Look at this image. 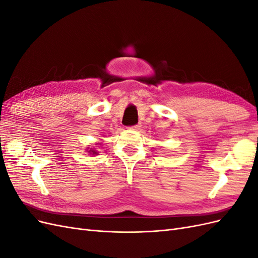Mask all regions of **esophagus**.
I'll list each match as a JSON object with an SVG mask.
<instances>
[{"mask_svg":"<svg viewBox=\"0 0 258 258\" xmlns=\"http://www.w3.org/2000/svg\"><path fill=\"white\" fill-rule=\"evenodd\" d=\"M132 130H139L140 128H141V124L140 123H138V124H135V126H132V127H130Z\"/></svg>","mask_w":258,"mask_h":258,"instance_id":"1","label":"esophagus"}]
</instances>
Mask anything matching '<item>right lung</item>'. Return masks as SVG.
<instances>
[{"label":"right lung","mask_w":258,"mask_h":258,"mask_svg":"<svg viewBox=\"0 0 258 258\" xmlns=\"http://www.w3.org/2000/svg\"><path fill=\"white\" fill-rule=\"evenodd\" d=\"M99 144V143H98ZM87 152L89 153V154H91V155H98V152L95 150V148H87Z\"/></svg>","instance_id":"obj_1"}]
</instances>
